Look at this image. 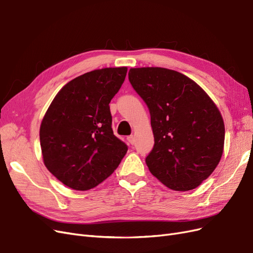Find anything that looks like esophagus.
Segmentation results:
<instances>
[{
    "instance_id": "obj_1",
    "label": "esophagus",
    "mask_w": 253,
    "mask_h": 253,
    "mask_svg": "<svg viewBox=\"0 0 253 253\" xmlns=\"http://www.w3.org/2000/svg\"><path fill=\"white\" fill-rule=\"evenodd\" d=\"M127 141H128V143H131V144H134V143H135V137H134L133 135H131V136H128V137H127Z\"/></svg>"
}]
</instances>
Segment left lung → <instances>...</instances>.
I'll list each match as a JSON object with an SVG mask.
<instances>
[{
	"label": "left lung",
	"instance_id": "1",
	"mask_svg": "<svg viewBox=\"0 0 253 253\" xmlns=\"http://www.w3.org/2000/svg\"><path fill=\"white\" fill-rule=\"evenodd\" d=\"M128 80L151 115L154 147L150 172L175 191L195 189L223 155L225 125L216 104L196 82L164 67L131 68Z\"/></svg>",
	"mask_w": 253,
	"mask_h": 253
}]
</instances>
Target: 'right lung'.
I'll list each match as a JSON object with an SVG mask.
<instances>
[{
	"instance_id": "add662e5",
	"label": "right lung",
	"mask_w": 253,
	"mask_h": 253,
	"mask_svg": "<svg viewBox=\"0 0 253 253\" xmlns=\"http://www.w3.org/2000/svg\"><path fill=\"white\" fill-rule=\"evenodd\" d=\"M127 68L83 74L61 88L45 113L40 143L45 167L68 188H95L117 169L127 147L114 135L110 102Z\"/></svg>"
}]
</instances>
